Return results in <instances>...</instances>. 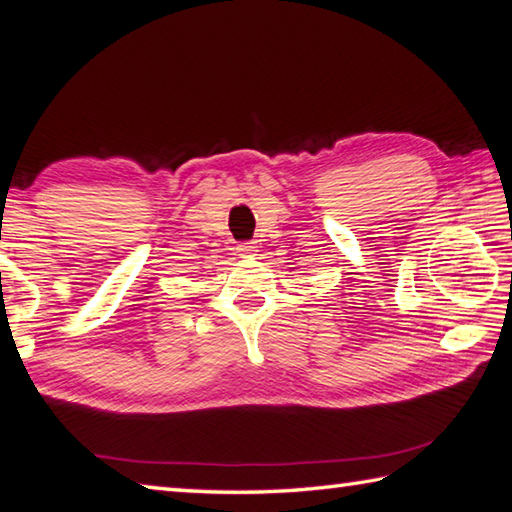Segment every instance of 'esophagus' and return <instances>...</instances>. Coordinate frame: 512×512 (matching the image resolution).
I'll use <instances>...</instances> for the list:
<instances>
[{
  "label": "esophagus",
  "instance_id": "34e87169",
  "mask_svg": "<svg viewBox=\"0 0 512 512\" xmlns=\"http://www.w3.org/2000/svg\"><path fill=\"white\" fill-rule=\"evenodd\" d=\"M237 253L242 259H253L257 255V246L255 244H242L237 248Z\"/></svg>",
  "mask_w": 512,
  "mask_h": 512
}]
</instances>
